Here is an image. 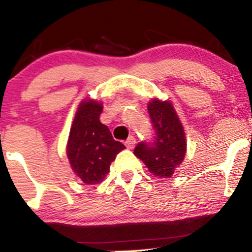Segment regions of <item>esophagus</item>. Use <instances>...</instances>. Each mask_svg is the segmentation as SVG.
I'll return each mask as SVG.
<instances>
[{
	"label": "esophagus",
	"mask_w": 252,
	"mask_h": 252,
	"mask_svg": "<svg viewBox=\"0 0 252 252\" xmlns=\"http://www.w3.org/2000/svg\"><path fill=\"white\" fill-rule=\"evenodd\" d=\"M135 144H136V140H135V138H134V136H129L128 138V140L126 141V149H134V146H135Z\"/></svg>",
	"instance_id": "1"
}]
</instances>
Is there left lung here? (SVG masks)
Here are the masks:
<instances>
[{"instance_id":"8db88e82","label":"left lung","mask_w":252,"mask_h":252,"mask_svg":"<svg viewBox=\"0 0 252 252\" xmlns=\"http://www.w3.org/2000/svg\"><path fill=\"white\" fill-rule=\"evenodd\" d=\"M155 138L141 141L134 150L155 177L171 178L187 154L184 128L173 105L169 101L154 98L147 105Z\"/></svg>"}]
</instances>
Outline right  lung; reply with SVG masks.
I'll use <instances>...</instances> for the list:
<instances>
[{
	"label": "right lung",
	"instance_id": "add662e5",
	"mask_svg": "<svg viewBox=\"0 0 252 252\" xmlns=\"http://www.w3.org/2000/svg\"><path fill=\"white\" fill-rule=\"evenodd\" d=\"M102 103L84 100L70 126L67 157L75 175L85 184H98L110 172L111 162L126 149L112 138L110 129L100 122Z\"/></svg>",
	"mask_w": 252,
	"mask_h": 252
}]
</instances>
